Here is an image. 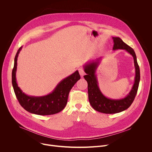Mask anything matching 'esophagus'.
I'll return each instance as SVG.
<instances>
[{"label":"esophagus","instance_id":"34e87169","mask_svg":"<svg viewBox=\"0 0 152 152\" xmlns=\"http://www.w3.org/2000/svg\"><path fill=\"white\" fill-rule=\"evenodd\" d=\"M78 70H79V74H80V76H83L85 75V72H84V70L82 68H79L78 69Z\"/></svg>","mask_w":152,"mask_h":152}]
</instances>
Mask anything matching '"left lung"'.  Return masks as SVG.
<instances>
[{
	"label": "left lung",
	"mask_w": 152,
	"mask_h": 152,
	"mask_svg": "<svg viewBox=\"0 0 152 152\" xmlns=\"http://www.w3.org/2000/svg\"><path fill=\"white\" fill-rule=\"evenodd\" d=\"M113 39L114 41L113 50L118 49L125 50L133 56L135 69V77L131 91L124 98L120 99H109L104 96L101 92L96 75V70L102 58L92 60L84 65V71L86 75L83 77L88 83L90 103L96 111L104 114H115L127 110L134 100L140 80V67L134 49L126 45L119 37H113Z\"/></svg>",
	"instance_id": "8db88e82"
}]
</instances>
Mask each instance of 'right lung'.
<instances>
[{"mask_svg": "<svg viewBox=\"0 0 152 152\" xmlns=\"http://www.w3.org/2000/svg\"><path fill=\"white\" fill-rule=\"evenodd\" d=\"M22 46L18 50L15 58L12 72V84L14 91L20 104L30 113L40 115H52L61 112L66 106L70 91L80 76L77 70L62 80L53 91L44 96H32L24 93L16 80L17 58Z\"/></svg>", "mask_w": 152, "mask_h": 152, "instance_id": "1", "label": "right lung"}]
</instances>
